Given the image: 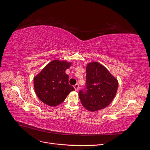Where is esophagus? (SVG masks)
<instances>
[{"label":"esophagus","mask_w":150,"mask_h":150,"mask_svg":"<svg viewBox=\"0 0 150 150\" xmlns=\"http://www.w3.org/2000/svg\"><path fill=\"white\" fill-rule=\"evenodd\" d=\"M74 89H75L76 91H78V89H79V85H78V84H76L74 86Z\"/></svg>","instance_id":"esophagus-1"}]
</instances>
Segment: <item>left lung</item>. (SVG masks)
<instances>
[{
	"instance_id": "1",
	"label": "left lung",
	"mask_w": 150,
	"mask_h": 150,
	"mask_svg": "<svg viewBox=\"0 0 150 150\" xmlns=\"http://www.w3.org/2000/svg\"><path fill=\"white\" fill-rule=\"evenodd\" d=\"M86 91L81 90L79 97L83 106L94 112L107 107L113 100L118 81L106 68L98 62L86 66Z\"/></svg>"
}]
</instances>
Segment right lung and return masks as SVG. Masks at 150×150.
Returning a JSON list of instances; mask_svg holds the SVG:
<instances>
[{
    "label": "right lung",
    "mask_w": 150,
    "mask_h": 150,
    "mask_svg": "<svg viewBox=\"0 0 150 150\" xmlns=\"http://www.w3.org/2000/svg\"><path fill=\"white\" fill-rule=\"evenodd\" d=\"M72 63L54 60L45 66L34 78L35 93L44 104L54 107L59 105L74 88L69 84V76L66 70Z\"/></svg>",
    "instance_id": "obj_1"
}]
</instances>
